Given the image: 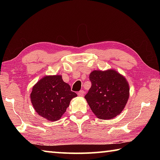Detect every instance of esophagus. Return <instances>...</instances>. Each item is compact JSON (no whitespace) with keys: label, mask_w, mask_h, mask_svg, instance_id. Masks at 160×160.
<instances>
[{"label":"esophagus","mask_w":160,"mask_h":160,"mask_svg":"<svg viewBox=\"0 0 160 160\" xmlns=\"http://www.w3.org/2000/svg\"><path fill=\"white\" fill-rule=\"evenodd\" d=\"M78 96H79V97H83L84 94H85V91H84V90H80L79 92L78 93Z\"/></svg>","instance_id":"obj_1"}]
</instances>
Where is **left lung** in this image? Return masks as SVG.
<instances>
[{
    "instance_id": "8db88e82",
    "label": "left lung",
    "mask_w": 160,
    "mask_h": 160,
    "mask_svg": "<svg viewBox=\"0 0 160 160\" xmlns=\"http://www.w3.org/2000/svg\"><path fill=\"white\" fill-rule=\"evenodd\" d=\"M90 80L92 85L85 98L97 117L111 119L121 113L129 97L126 78L113 70H94Z\"/></svg>"
}]
</instances>
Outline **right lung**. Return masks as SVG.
Returning a JSON list of instances; mask_svg holds the SVG:
<instances>
[{
  "label": "right lung",
  "instance_id": "1",
  "mask_svg": "<svg viewBox=\"0 0 160 160\" xmlns=\"http://www.w3.org/2000/svg\"><path fill=\"white\" fill-rule=\"evenodd\" d=\"M77 97L61 75L46 76L35 85L31 93V102L39 116L48 121L60 119L69 107L70 102Z\"/></svg>",
  "mask_w": 160,
  "mask_h": 160
}]
</instances>
